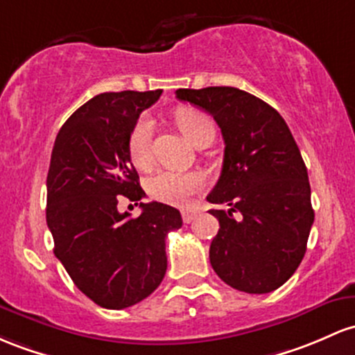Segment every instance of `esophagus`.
Listing matches in <instances>:
<instances>
[{
  "label": "esophagus",
  "instance_id": "obj_1",
  "mask_svg": "<svg viewBox=\"0 0 355 355\" xmlns=\"http://www.w3.org/2000/svg\"><path fill=\"white\" fill-rule=\"evenodd\" d=\"M197 214H198L197 210H193V209H187V210H184V212H182V219H184L185 224H189V222H192L193 219H196Z\"/></svg>",
  "mask_w": 355,
  "mask_h": 355
}]
</instances>
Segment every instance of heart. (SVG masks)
<instances>
[{"mask_svg": "<svg viewBox=\"0 0 355 355\" xmlns=\"http://www.w3.org/2000/svg\"><path fill=\"white\" fill-rule=\"evenodd\" d=\"M175 123L190 145L198 141L202 136L214 135V121L200 109L180 107L175 112ZM153 135V123L146 116H141L133 126L128 139L130 157L138 168H146L150 163V143ZM204 182L197 173H180V171H159L146 184L148 196L162 204L184 207L202 189Z\"/></svg>", "mask_w": 355, "mask_h": 355, "instance_id": "heart-1", "label": "heart"}]
</instances>
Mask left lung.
<instances>
[{
	"label": "left lung",
	"mask_w": 355,
	"mask_h": 355,
	"mask_svg": "<svg viewBox=\"0 0 355 355\" xmlns=\"http://www.w3.org/2000/svg\"><path fill=\"white\" fill-rule=\"evenodd\" d=\"M175 94L212 114L225 143L220 177L207 196L210 204L229 205L210 210L220 225L209 251L214 271L244 293L275 291L302 263L315 219L309 173L290 128L275 107L241 89Z\"/></svg>",
	"instance_id": "8db88e82"
}]
</instances>
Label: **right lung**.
<instances>
[{
    "instance_id": "1",
    "label": "right lung",
    "mask_w": 355,
    "mask_h": 355,
    "mask_svg": "<svg viewBox=\"0 0 355 355\" xmlns=\"http://www.w3.org/2000/svg\"><path fill=\"white\" fill-rule=\"evenodd\" d=\"M157 91L104 92L58 131L46 175V225L53 252L80 291L103 309L123 310L150 297L166 271L165 239L182 227L175 207L139 204L121 214L119 196L141 200L128 139Z\"/></svg>"
}]
</instances>
